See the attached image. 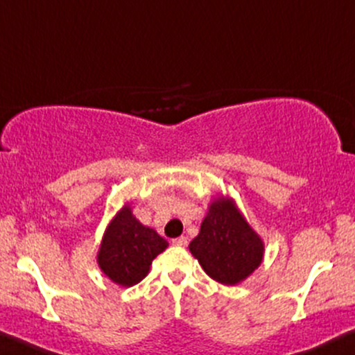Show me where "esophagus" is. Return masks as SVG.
Segmentation results:
<instances>
[{"instance_id":"34e87169","label":"esophagus","mask_w":355,"mask_h":355,"mask_svg":"<svg viewBox=\"0 0 355 355\" xmlns=\"http://www.w3.org/2000/svg\"><path fill=\"white\" fill-rule=\"evenodd\" d=\"M172 243L173 245H177V247H187V239L185 237H177V239H173L172 240Z\"/></svg>"}]
</instances>
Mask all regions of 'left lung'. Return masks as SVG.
Returning a JSON list of instances; mask_svg holds the SVG:
<instances>
[{"instance_id": "8db88e82", "label": "left lung", "mask_w": 355, "mask_h": 355, "mask_svg": "<svg viewBox=\"0 0 355 355\" xmlns=\"http://www.w3.org/2000/svg\"><path fill=\"white\" fill-rule=\"evenodd\" d=\"M190 252L207 275L220 284L235 285L260 266L263 243L234 202L218 198L203 218L200 234L190 242Z\"/></svg>"}]
</instances>
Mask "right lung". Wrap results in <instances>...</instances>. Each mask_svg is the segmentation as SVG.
Listing matches in <instances>:
<instances>
[{"label":"right lung","instance_id":"add662e5","mask_svg":"<svg viewBox=\"0 0 355 355\" xmlns=\"http://www.w3.org/2000/svg\"><path fill=\"white\" fill-rule=\"evenodd\" d=\"M166 240L141 225L123 207L110 223L98 252V266L113 282L130 287L148 274L152 260L165 250Z\"/></svg>","mask_w":355,"mask_h":355}]
</instances>
